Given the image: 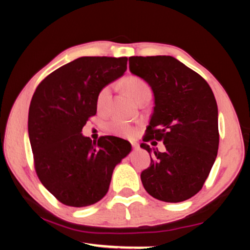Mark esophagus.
Masks as SVG:
<instances>
[{
  "mask_svg": "<svg viewBox=\"0 0 250 250\" xmlns=\"http://www.w3.org/2000/svg\"><path fill=\"white\" fill-rule=\"evenodd\" d=\"M132 147H133L134 150H138V149H139V145H138V143L133 142V143H132Z\"/></svg>",
  "mask_w": 250,
  "mask_h": 250,
  "instance_id": "34e87169",
  "label": "esophagus"
}]
</instances>
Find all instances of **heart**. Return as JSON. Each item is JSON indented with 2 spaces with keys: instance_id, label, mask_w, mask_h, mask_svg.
Listing matches in <instances>:
<instances>
[{
  "instance_id": "heart-1",
  "label": "heart",
  "mask_w": 250,
  "mask_h": 250,
  "mask_svg": "<svg viewBox=\"0 0 250 250\" xmlns=\"http://www.w3.org/2000/svg\"><path fill=\"white\" fill-rule=\"evenodd\" d=\"M125 83L126 89L130 92V95L132 96L135 100L141 99L146 96H151L152 94L149 83L141 77H138V76H129V77L125 79ZM110 89H111V86H110V84L104 86L103 89L99 91L98 96H97V105H98L99 109H103L104 105L107 104L110 98ZM108 129L111 133L121 135V137H130V135H132L133 133L132 126H131L128 122L121 119L113 120L111 124L108 125Z\"/></svg>"
}]
</instances>
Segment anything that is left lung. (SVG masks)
Wrapping results in <instances>:
<instances>
[{"label":"left lung","mask_w":250,"mask_h":250,"mask_svg":"<svg viewBox=\"0 0 250 250\" xmlns=\"http://www.w3.org/2000/svg\"><path fill=\"white\" fill-rule=\"evenodd\" d=\"M130 71L149 83L154 108L143 141H163L141 173L146 191L156 200L179 203L201 191L217 156L218 109L206 80L172 56H132ZM153 143H156L155 141Z\"/></svg>","instance_id":"8db88e82"}]
</instances>
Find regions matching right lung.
<instances>
[{"label": "right lung", "mask_w": 250, "mask_h": 250, "mask_svg": "<svg viewBox=\"0 0 250 250\" xmlns=\"http://www.w3.org/2000/svg\"><path fill=\"white\" fill-rule=\"evenodd\" d=\"M126 57H80L49 74L34 92L28 135L35 170L46 188L67 206L84 207L109 189L117 164L130 153L124 139L82 133L97 112V96L126 70Z\"/></svg>", "instance_id": "1"}]
</instances>
